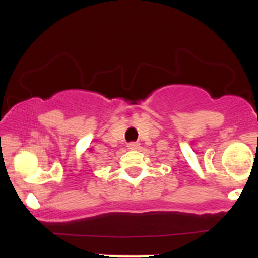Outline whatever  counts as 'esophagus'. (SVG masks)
<instances>
[{"mask_svg":"<svg viewBox=\"0 0 258 258\" xmlns=\"http://www.w3.org/2000/svg\"><path fill=\"white\" fill-rule=\"evenodd\" d=\"M127 147H128V149H130V150L138 149V148H139V143H137V142H132V143H128V144H127Z\"/></svg>","mask_w":258,"mask_h":258,"instance_id":"1","label":"esophagus"}]
</instances>
